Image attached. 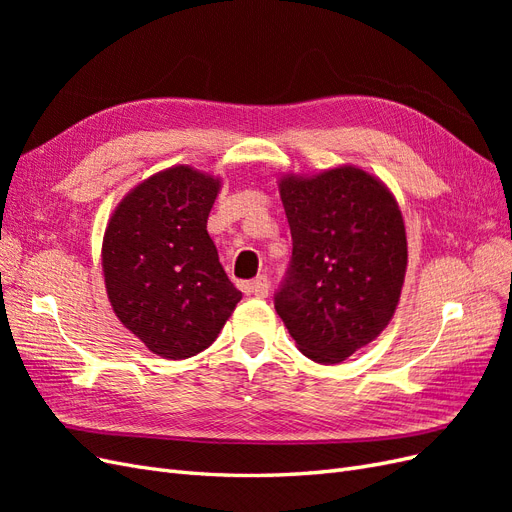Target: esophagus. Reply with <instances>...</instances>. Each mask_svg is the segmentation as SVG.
Wrapping results in <instances>:
<instances>
[{
    "instance_id": "obj_1",
    "label": "esophagus",
    "mask_w": 512,
    "mask_h": 512,
    "mask_svg": "<svg viewBox=\"0 0 512 512\" xmlns=\"http://www.w3.org/2000/svg\"><path fill=\"white\" fill-rule=\"evenodd\" d=\"M245 292L254 294V297H258V299H265L267 294H269V280H267V275H258L254 282H250V284L245 286Z\"/></svg>"
}]
</instances>
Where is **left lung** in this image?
<instances>
[{"mask_svg":"<svg viewBox=\"0 0 512 512\" xmlns=\"http://www.w3.org/2000/svg\"><path fill=\"white\" fill-rule=\"evenodd\" d=\"M280 194L292 258L275 312L307 359L342 363L395 314L408 265L404 218L391 192L352 166L286 177Z\"/></svg>","mask_w":512,"mask_h":512,"instance_id":"8db88e82","label":"left lung"}]
</instances>
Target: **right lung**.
Segmentation results:
<instances>
[{"instance_id": "obj_1", "label": "right lung", "mask_w": 512, "mask_h": 512, "mask_svg": "<svg viewBox=\"0 0 512 512\" xmlns=\"http://www.w3.org/2000/svg\"><path fill=\"white\" fill-rule=\"evenodd\" d=\"M220 181L175 166L134 188L104 232L102 269L123 327L164 359L209 348L241 290L207 232Z\"/></svg>"}]
</instances>
